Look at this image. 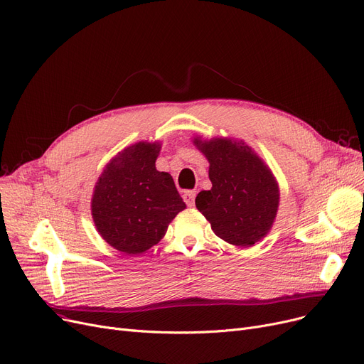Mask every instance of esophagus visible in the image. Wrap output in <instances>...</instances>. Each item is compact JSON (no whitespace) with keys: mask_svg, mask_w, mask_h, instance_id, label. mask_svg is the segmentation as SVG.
<instances>
[{"mask_svg":"<svg viewBox=\"0 0 364 364\" xmlns=\"http://www.w3.org/2000/svg\"><path fill=\"white\" fill-rule=\"evenodd\" d=\"M195 198H196V193L193 191H187L183 195V199L187 203V207H193V205H195Z\"/></svg>","mask_w":364,"mask_h":364,"instance_id":"1","label":"esophagus"}]
</instances>
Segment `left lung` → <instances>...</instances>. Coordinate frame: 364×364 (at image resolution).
I'll list each match as a JSON object with an SVG mask.
<instances>
[{
	"mask_svg": "<svg viewBox=\"0 0 364 364\" xmlns=\"http://www.w3.org/2000/svg\"><path fill=\"white\" fill-rule=\"evenodd\" d=\"M193 144L210 162V191L196 196V208L218 238L250 247L271 230L279 203V188L271 169L242 141L195 138Z\"/></svg>",
	"mask_w": 364,
	"mask_h": 364,
	"instance_id": "left-lung-1",
	"label": "left lung"
}]
</instances>
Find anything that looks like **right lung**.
<instances>
[{
    "label": "right lung",
    "mask_w": 364,
    "mask_h": 364,
    "mask_svg": "<svg viewBox=\"0 0 364 364\" xmlns=\"http://www.w3.org/2000/svg\"><path fill=\"white\" fill-rule=\"evenodd\" d=\"M161 143H136L107 164L95 186L92 218L102 240L136 256L159 242L186 208L168 172L156 169Z\"/></svg>",
    "instance_id": "add662e5"
}]
</instances>
